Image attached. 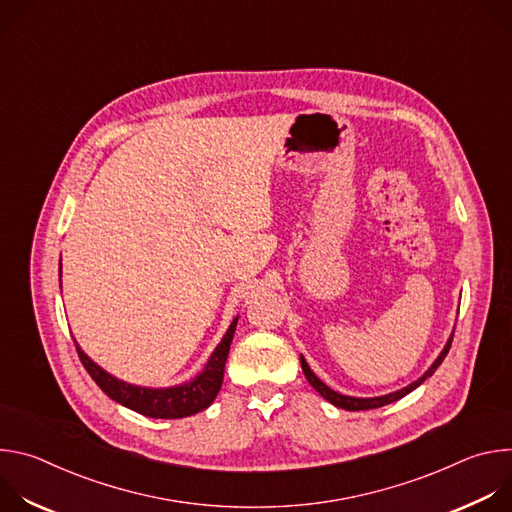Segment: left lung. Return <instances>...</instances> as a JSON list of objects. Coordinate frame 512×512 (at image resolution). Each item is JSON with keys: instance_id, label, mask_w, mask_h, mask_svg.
Instances as JSON below:
<instances>
[{"instance_id": "left-lung-1", "label": "left lung", "mask_w": 512, "mask_h": 512, "mask_svg": "<svg viewBox=\"0 0 512 512\" xmlns=\"http://www.w3.org/2000/svg\"><path fill=\"white\" fill-rule=\"evenodd\" d=\"M452 340H454V334L450 336V340H448V344H446V348L442 350V354L437 356V360L431 364L429 367V371L419 379V381H415V383H411L409 387H405V389H401V391H395V393H389V395H383V397H373V399H358V397H348V395H340V393H336V391H332L330 387H326L314 373H312V369L308 367V362H306V358L302 356V369H304V375H306V379L310 381V385L326 399V401H330L332 405H336V407H340V409H346V411H364V409H377V407H383V405H389V403H393V401H399L401 397H405L407 393H411L413 389H417L427 377H431L435 371H437V367H440V364L444 362V358H446V354L450 352V346H452Z\"/></svg>"}]
</instances>
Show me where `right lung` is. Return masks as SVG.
<instances>
[{"instance_id":"1","label":"right lung","mask_w":512,"mask_h":512,"mask_svg":"<svg viewBox=\"0 0 512 512\" xmlns=\"http://www.w3.org/2000/svg\"><path fill=\"white\" fill-rule=\"evenodd\" d=\"M237 320H233L231 328L223 336L221 344H218L206 362L204 371L190 383L170 387V389H145V387H135L129 383H123L109 373H105L101 367L79 348L77 352L83 362V367L91 375V379L101 387V391L111 397L113 401L125 405L131 411H137L145 417H156V419H180L194 415L202 409H206L214 397L221 391L223 377H225V364L227 356L231 350V342L235 336Z\"/></svg>"}]
</instances>
